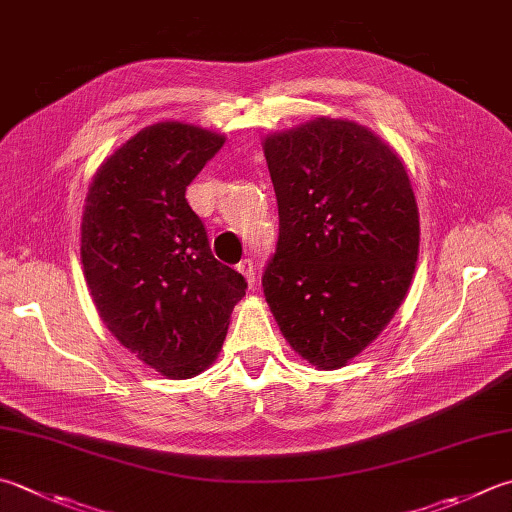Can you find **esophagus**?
<instances>
[{
    "instance_id": "1",
    "label": "esophagus",
    "mask_w": 512,
    "mask_h": 512,
    "mask_svg": "<svg viewBox=\"0 0 512 512\" xmlns=\"http://www.w3.org/2000/svg\"><path fill=\"white\" fill-rule=\"evenodd\" d=\"M238 272L247 278V283H249V285H254V283H256V265H254V260H252V258L240 260V263H238Z\"/></svg>"
}]
</instances>
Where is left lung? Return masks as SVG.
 <instances>
[{
    "instance_id": "1",
    "label": "left lung",
    "mask_w": 512,
    "mask_h": 512,
    "mask_svg": "<svg viewBox=\"0 0 512 512\" xmlns=\"http://www.w3.org/2000/svg\"><path fill=\"white\" fill-rule=\"evenodd\" d=\"M278 243L263 289L289 345L321 370L368 347L408 294L419 211L403 162L361 124L318 118L263 144Z\"/></svg>"
}]
</instances>
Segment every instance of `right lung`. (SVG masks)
Instances as JSON below:
<instances>
[{
	"mask_svg": "<svg viewBox=\"0 0 512 512\" xmlns=\"http://www.w3.org/2000/svg\"><path fill=\"white\" fill-rule=\"evenodd\" d=\"M225 138L180 122L142 129L102 162L82 216V265L111 334L169 379L207 370L243 274L211 254L185 191Z\"/></svg>",
	"mask_w": 512,
	"mask_h": 512,
	"instance_id": "add662e5",
	"label": "right lung"
}]
</instances>
